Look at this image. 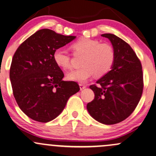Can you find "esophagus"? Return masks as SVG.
Returning <instances> with one entry per match:
<instances>
[{
	"label": "esophagus",
	"mask_w": 156,
	"mask_h": 156,
	"mask_svg": "<svg viewBox=\"0 0 156 156\" xmlns=\"http://www.w3.org/2000/svg\"><path fill=\"white\" fill-rule=\"evenodd\" d=\"M79 86H80V90H83L84 89H86V86L84 85V84H82V83H80Z\"/></svg>",
	"instance_id": "1"
}]
</instances>
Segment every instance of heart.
Wrapping results in <instances>:
<instances>
[{
    "label": "heart",
    "instance_id": "1",
    "mask_svg": "<svg viewBox=\"0 0 156 156\" xmlns=\"http://www.w3.org/2000/svg\"><path fill=\"white\" fill-rule=\"evenodd\" d=\"M71 48L75 54H84V57L81 64L83 67L67 73L68 80L84 83L95 74L97 77H102L111 70L115 51L110 44L83 37L73 43ZM53 59L56 65L63 70L71 66L70 56L63 48L54 50Z\"/></svg>",
    "mask_w": 156,
    "mask_h": 156
}]
</instances>
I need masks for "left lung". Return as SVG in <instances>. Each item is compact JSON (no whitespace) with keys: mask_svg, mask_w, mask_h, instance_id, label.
<instances>
[{"mask_svg":"<svg viewBox=\"0 0 156 156\" xmlns=\"http://www.w3.org/2000/svg\"><path fill=\"white\" fill-rule=\"evenodd\" d=\"M110 40L115 60L110 70L90 86L94 99L88 103V112L93 119L107 125L120 123L129 117L137 106L143 91V74L140 59L129 45L111 33L102 34Z\"/></svg>","mask_w":156,"mask_h":156,"instance_id":"8db88e82","label":"left lung"}]
</instances>
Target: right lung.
Masks as SVG:
<instances>
[{
	"mask_svg": "<svg viewBox=\"0 0 156 156\" xmlns=\"http://www.w3.org/2000/svg\"><path fill=\"white\" fill-rule=\"evenodd\" d=\"M76 37L42 29L14 53L9 73L13 94L22 111L31 119L41 123L52 121L80 90L76 82L62 80L64 73L53 59L54 50Z\"/></svg>",
	"mask_w": 156,
	"mask_h": 156,
	"instance_id": "1",
	"label": "right lung"
}]
</instances>
